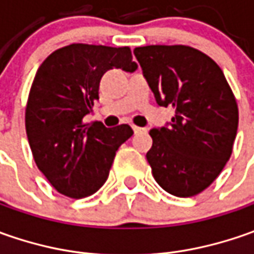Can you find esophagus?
<instances>
[{
  "instance_id": "1",
  "label": "esophagus",
  "mask_w": 254,
  "mask_h": 254,
  "mask_svg": "<svg viewBox=\"0 0 254 254\" xmlns=\"http://www.w3.org/2000/svg\"><path fill=\"white\" fill-rule=\"evenodd\" d=\"M142 130H144V128H141V127H137V126H132V131L135 132V134H137V132H141Z\"/></svg>"
}]
</instances>
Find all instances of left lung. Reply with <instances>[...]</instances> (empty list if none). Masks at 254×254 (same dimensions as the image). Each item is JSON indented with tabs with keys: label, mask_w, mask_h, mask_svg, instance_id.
I'll use <instances>...</instances> for the list:
<instances>
[{
	"label": "left lung",
	"mask_w": 254,
	"mask_h": 254,
	"mask_svg": "<svg viewBox=\"0 0 254 254\" xmlns=\"http://www.w3.org/2000/svg\"><path fill=\"white\" fill-rule=\"evenodd\" d=\"M158 106L175 116L152 128L147 152L154 180L171 195L188 198L206 190L229 161L239 110L215 61L185 45L134 49Z\"/></svg>",
	"instance_id": "obj_1"
}]
</instances>
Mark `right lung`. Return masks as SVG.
<instances>
[{
    "mask_svg": "<svg viewBox=\"0 0 254 254\" xmlns=\"http://www.w3.org/2000/svg\"><path fill=\"white\" fill-rule=\"evenodd\" d=\"M134 72L128 46L72 44L51 54L35 74L25 110V128L39 171L69 198L90 196L106 182L116 151L132 135L122 124L107 128L84 123L99 99L109 69Z\"/></svg>",
    "mask_w": 254,
    "mask_h": 254,
    "instance_id": "1",
    "label": "right lung"
}]
</instances>
